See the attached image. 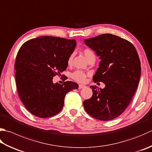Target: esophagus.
<instances>
[{
    "label": "esophagus",
    "mask_w": 152,
    "mask_h": 152,
    "mask_svg": "<svg viewBox=\"0 0 152 152\" xmlns=\"http://www.w3.org/2000/svg\"><path fill=\"white\" fill-rule=\"evenodd\" d=\"M85 85H79V89H81L83 88H85Z\"/></svg>",
    "instance_id": "obj_1"
}]
</instances>
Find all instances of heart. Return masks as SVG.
I'll return each instance as SVG.
<instances>
[{
    "label": "heart",
    "mask_w": 152,
    "mask_h": 152,
    "mask_svg": "<svg viewBox=\"0 0 152 152\" xmlns=\"http://www.w3.org/2000/svg\"><path fill=\"white\" fill-rule=\"evenodd\" d=\"M83 53L85 57L87 60L89 59L90 58H93L94 56V53L93 51L91 50L89 48H85L83 50ZM72 59H73V55L71 54L67 59V64L68 65H70L71 64V62H72ZM87 74L83 71L80 70H77L71 74V78H72L74 81H75L78 83H84L87 78Z\"/></svg>",
    "instance_id": "1"
}]
</instances>
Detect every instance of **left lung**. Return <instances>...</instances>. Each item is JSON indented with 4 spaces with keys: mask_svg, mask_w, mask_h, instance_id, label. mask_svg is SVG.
<instances>
[{
    "mask_svg": "<svg viewBox=\"0 0 152 152\" xmlns=\"http://www.w3.org/2000/svg\"><path fill=\"white\" fill-rule=\"evenodd\" d=\"M84 42L101 59L93 81L105 84L104 88L91 86L93 96L83 102L85 110L94 118L110 121L125 110L135 94L141 75L138 54L131 42L110 34Z\"/></svg>",
    "mask_w": 152,
    "mask_h": 152,
    "instance_id": "left-lung-1",
    "label": "left lung"
}]
</instances>
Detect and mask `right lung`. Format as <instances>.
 Returning <instances> with one entry per match:
<instances>
[{"label":"right lung","instance_id":"add662e5","mask_svg":"<svg viewBox=\"0 0 152 152\" xmlns=\"http://www.w3.org/2000/svg\"><path fill=\"white\" fill-rule=\"evenodd\" d=\"M76 46L75 39L41 36L26 42L17 53L14 69L17 91L26 109L39 118L58 114L65 96L78 85L65 81L53 83V77L61 75Z\"/></svg>","mask_w":152,"mask_h":152}]
</instances>
